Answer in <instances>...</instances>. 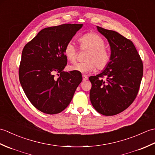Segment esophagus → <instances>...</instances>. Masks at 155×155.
I'll return each mask as SVG.
<instances>
[{"label":"esophagus","instance_id":"1","mask_svg":"<svg viewBox=\"0 0 155 155\" xmlns=\"http://www.w3.org/2000/svg\"><path fill=\"white\" fill-rule=\"evenodd\" d=\"M87 79H88V77H87V76L83 74V81H87Z\"/></svg>","mask_w":155,"mask_h":155}]
</instances>
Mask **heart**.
Wrapping results in <instances>:
<instances>
[{"label":"heart","mask_w":155,"mask_h":155,"mask_svg":"<svg viewBox=\"0 0 155 155\" xmlns=\"http://www.w3.org/2000/svg\"><path fill=\"white\" fill-rule=\"evenodd\" d=\"M82 50H87L84 62L69 66L71 71L88 73L97 67L98 70H103L110 62V54L105 48V42L99 35L88 32L78 39ZM64 54L69 61L74 62L77 58V49L72 42H68L64 49Z\"/></svg>","instance_id":"obj_1"}]
</instances>
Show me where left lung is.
Instances as JSON below:
<instances>
[{
	"label": "left lung",
	"instance_id": "left-lung-1",
	"mask_svg": "<svg viewBox=\"0 0 155 155\" xmlns=\"http://www.w3.org/2000/svg\"><path fill=\"white\" fill-rule=\"evenodd\" d=\"M98 31L107 39L110 59L101 73L91 76V104L98 113L113 116L130 106L139 93L143 64L133 42L117 32L97 26Z\"/></svg>",
	"mask_w": 155,
	"mask_h": 155
}]
</instances>
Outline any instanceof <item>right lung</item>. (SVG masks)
<instances>
[{"label": "right lung", "mask_w": 155, "mask_h": 155, "mask_svg": "<svg viewBox=\"0 0 155 155\" xmlns=\"http://www.w3.org/2000/svg\"><path fill=\"white\" fill-rule=\"evenodd\" d=\"M82 24H63L43 28L25 46L19 67V81L26 96L42 113H61L70 104L83 80L81 72H64L66 45ZM58 73L59 78L55 79Z\"/></svg>", "instance_id": "obj_1"}]
</instances>
